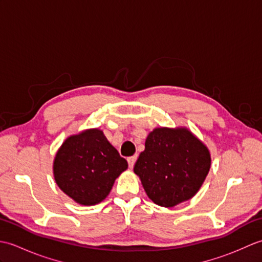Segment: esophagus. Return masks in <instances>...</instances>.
<instances>
[{"instance_id": "obj_1", "label": "esophagus", "mask_w": 262, "mask_h": 262, "mask_svg": "<svg viewBox=\"0 0 262 262\" xmlns=\"http://www.w3.org/2000/svg\"><path fill=\"white\" fill-rule=\"evenodd\" d=\"M136 159H137L136 155H134V157H129V158L127 159L128 165H129V168H133V166H134V164H135V162H136Z\"/></svg>"}]
</instances>
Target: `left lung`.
<instances>
[{"label":"left lung","mask_w":262,"mask_h":262,"mask_svg":"<svg viewBox=\"0 0 262 262\" xmlns=\"http://www.w3.org/2000/svg\"><path fill=\"white\" fill-rule=\"evenodd\" d=\"M210 162L207 146L186 127H160L148 134L134 172L154 204L173 207L198 192Z\"/></svg>","instance_id":"left-lung-1"}]
</instances>
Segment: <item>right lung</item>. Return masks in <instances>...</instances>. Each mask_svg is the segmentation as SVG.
Returning <instances> with one entry per match:
<instances>
[{
    "label": "right lung",
    "mask_w": 262,
    "mask_h": 262,
    "mask_svg": "<svg viewBox=\"0 0 262 262\" xmlns=\"http://www.w3.org/2000/svg\"><path fill=\"white\" fill-rule=\"evenodd\" d=\"M127 168V161L98 128L66 138L53 165L60 190L84 206L101 203Z\"/></svg>",
    "instance_id": "right-lung-1"
}]
</instances>
